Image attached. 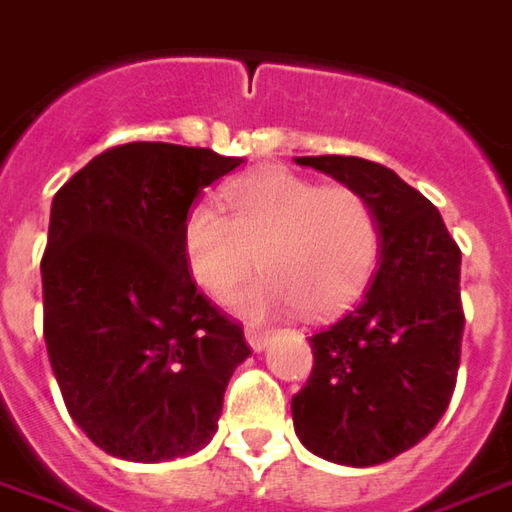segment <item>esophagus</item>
I'll return each instance as SVG.
<instances>
[{
  "label": "esophagus",
  "instance_id": "34e87169",
  "mask_svg": "<svg viewBox=\"0 0 512 512\" xmlns=\"http://www.w3.org/2000/svg\"><path fill=\"white\" fill-rule=\"evenodd\" d=\"M246 343H249V348L252 351H263L268 345V340H271V334L263 332V329H255V326H246Z\"/></svg>",
  "mask_w": 512,
  "mask_h": 512
}]
</instances>
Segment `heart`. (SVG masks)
<instances>
[{"label": "heart", "instance_id": "heart-1", "mask_svg": "<svg viewBox=\"0 0 512 512\" xmlns=\"http://www.w3.org/2000/svg\"><path fill=\"white\" fill-rule=\"evenodd\" d=\"M222 202L227 213L197 202L180 233L189 274L208 296L227 299L257 263L266 274L233 299L246 318L296 307L326 318L362 296L381 246L362 191L274 167L227 183Z\"/></svg>", "mask_w": 512, "mask_h": 512}]
</instances>
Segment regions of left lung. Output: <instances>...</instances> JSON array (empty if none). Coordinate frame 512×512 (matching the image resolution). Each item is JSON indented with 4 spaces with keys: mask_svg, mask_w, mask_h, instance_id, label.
<instances>
[{
    "mask_svg": "<svg viewBox=\"0 0 512 512\" xmlns=\"http://www.w3.org/2000/svg\"><path fill=\"white\" fill-rule=\"evenodd\" d=\"M373 205L381 257L354 310L312 334L315 365L290 400L301 444L343 466H376L436 428L461 365V249L436 205L384 164L301 156Z\"/></svg>",
    "mask_w": 512,
    "mask_h": 512,
    "instance_id": "1",
    "label": "left lung"
}]
</instances>
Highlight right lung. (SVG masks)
Returning a JSON list of instances; mask_svg holds the SVG:
<instances>
[{"label": "right lung", "instance_id": "right-lung-1", "mask_svg": "<svg viewBox=\"0 0 512 512\" xmlns=\"http://www.w3.org/2000/svg\"><path fill=\"white\" fill-rule=\"evenodd\" d=\"M244 158L128 142L79 169L51 202L43 337L73 422L136 463L191 455L216 433L224 389L252 354L183 257L191 202Z\"/></svg>", "mask_w": 512, "mask_h": 512}]
</instances>
